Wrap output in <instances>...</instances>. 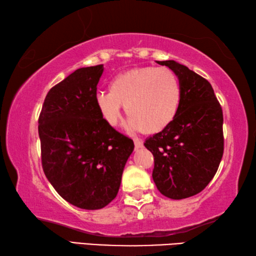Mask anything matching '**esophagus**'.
Returning <instances> with one entry per match:
<instances>
[{
	"label": "esophagus",
	"mask_w": 256,
	"mask_h": 256,
	"mask_svg": "<svg viewBox=\"0 0 256 256\" xmlns=\"http://www.w3.org/2000/svg\"><path fill=\"white\" fill-rule=\"evenodd\" d=\"M134 146H136V149H140L144 146V142L138 140V138H136V140H134Z\"/></svg>",
	"instance_id": "1"
}]
</instances>
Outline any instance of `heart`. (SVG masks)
I'll use <instances>...</instances> for the list:
<instances>
[{"label": "heart", "instance_id": "heart-1", "mask_svg": "<svg viewBox=\"0 0 256 256\" xmlns=\"http://www.w3.org/2000/svg\"><path fill=\"white\" fill-rule=\"evenodd\" d=\"M182 98L177 76L168 68H140L122 73L110 90H98L94 102L102 120L118 126L122 105L130 115L128 126L152 134L162 131L176 118Z\"/></svg>", "mask_w": 256, "mask_h": 256}]
</instances>
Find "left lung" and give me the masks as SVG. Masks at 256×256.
Segmentation results:
<instances>
[{
    "label": "left lung",
    "instance_id": "8db88e82",
    "mask_svg": "<svg viewBox=\"0 0 256 256\" xmlns=\"http://www.w3.org/2000/svg\"><path fill=\"white\" fill-rule=\"evenodd\" d=\"M178 78L182 98L174 120L144 142L154 154L152 178L162 196L180 200L200 193L224 154V116L210 82L175 60H157Z\"/></svg>",
    "mask_w": 256,
    "mask_h": 256
}]
</instances>
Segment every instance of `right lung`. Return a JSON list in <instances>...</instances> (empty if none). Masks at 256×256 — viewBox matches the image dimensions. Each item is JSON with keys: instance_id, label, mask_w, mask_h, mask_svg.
I'll use <instances>...</instances> for the list:
<instances>
[{"instance_id": "obj_1", "label": "right lung", "mask_w": 256, "mask_h": 256, "mask_svg": "<svg viewBox=\"0 0 256 256\" xmlns=\"http://www.w3.org/2000/svg\"><path fill=\"white\" fill-rule=\"evenodd\" d=\"M102 64L78 68L52 88L38 118L42 164L64 200L86 210L116 198L133 140L102 120L94 102Z\"/></svg>"}]
</instances>
